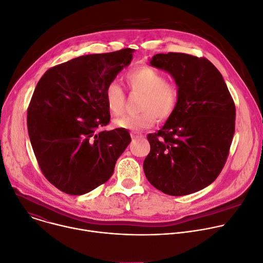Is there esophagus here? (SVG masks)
I'll return each mask as SVG.
<instances>
[{
	"label": "esophagus",
	"instance_id": "esophagus-1",
	"mask_svg": "<svg viewBox=\"0 0 263 263\" xmlns=\"http://www.w3.org/2000/svg\"><path fill=\"white\" fill-rule=\"evenodd\" d=\"M132 138H133L134 140L142 139V138H143V135H141V134H138V133H133V134H132Z\"/></svg>",
	"mask_w": 263,
	"mask_h": 263
}]
</instances>
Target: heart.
Segmentation results:
<instances>
[{
	"instance_id": "b5f03b06",
	"label": "heart",
	"mask_w": 263,
	"mask_h": 263,
	"mask_svg": "<svg viewBox=\"0 0 263 263\" xmlns=\"http://www.w3.org/2000/svg\"><path fill=\"white\" fill-rule=\"evenodd\" d=\"M125 81L133 92L143 94L140 103L142 110L138 115H125L114 120L117 127L140 132L155 125L157 118L167 120L176 111L181 92L178 84L166 81L159 71L147 66H141L125 75ZM105 104L109 112L119 116L124 109L125 94L119 83L110 81L104 91Z\"/></svg>"
}]
</instances>
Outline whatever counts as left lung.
<instances>
[{
	"mask_svg": "<svg viewBox=\"0 0 263 263\" xmlns=\"http://www.w3.org/2000/svg\"><path fill=\"white\" fill-rule=\"evenodd\" d=\"M149 64L168 72L181 96L174 114L147 139L143 163L149 183L168 195L199 191L218 177L235 133V104L214 65L185 53L156 54Z\"/></svg>",
	"mask_w": 263,
	"mask_h": 263,
	"instance_id": "1",
	"label": "left lung"
}]
</instances>
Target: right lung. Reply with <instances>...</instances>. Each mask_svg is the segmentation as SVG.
Returning a JSON list of instances; mask_svg holds the SVG:
<instances>
[{"mask_svg":"<svg viewBox=\"0 0 263 263\" xmlns=\"http://www.w3.org/2000/svg\"><path fill=\"white\" fill-rule=\"evenodd\" d=\"M126 48L74 58L49 69L28 107L29 138L42 172L61 191L81 195L112 176L132 139L127 129L103 130L110 115L104 91L127 67Z\"/></svg>","mask_w":263,"mask_h":263,"instance_id":"obj_1","label":"right lung"}]
</instances>
